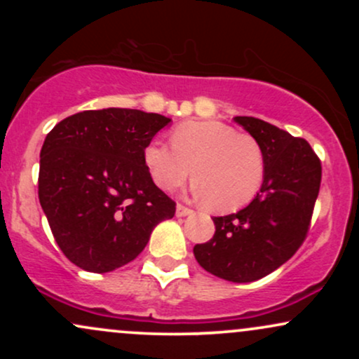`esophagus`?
I'll return each mask as SVG.
<instances>
[{"label":"esophagus","instance_id":"esophagus-1","mask_svg":"<svg viewBox=\"0 0 359 359\" xmlns=\"http://www.w3.org/2000/svg\"><path fill=\"white\" fill-rule=\"evenodd\" d=\"M192 212H194L192 209L185 208V205H182V204H177V209H175V214H177V217H184V216H189V214H192Z\"/></svg>","mask_w":359,"mask_h":359}]
</instances>
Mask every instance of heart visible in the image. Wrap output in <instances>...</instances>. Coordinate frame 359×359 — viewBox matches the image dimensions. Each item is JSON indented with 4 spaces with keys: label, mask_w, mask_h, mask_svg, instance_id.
<instances>
[{
    "label": "heart",
    "mask_w": 359,
    "mask_h": 359,
    "mask_svg": "<svg viewBox=\"0 0 359 359\" xmlns=\"http://www.w3.org/2000/svg\"><path fill=\"white\" fill-rule=\"evenodd\" d=\"M170 143L150 142L143 162L154 182L174 191L192 172L197 197L214 211H236L253 201L265 179V154L258 140L219 121H185Z\"/></svg>",
    "instance_id": "heart-1"
}]
</instances>
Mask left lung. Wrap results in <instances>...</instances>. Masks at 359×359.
Returning a JSON list of instances; mask_svg holds the SVG:
<instances>
[{
	"mask_svg": "<svg viewBox=\"0 0 359 359\" xmlns=\"http://www.w3.org/2000/svg\"><path fill=\"white\" fill-rule=\"evenodd\" d=\"M234 119L262 145L265 179L245 209L214 217V236L194 246V255L209 273L245 283L266 277L300 248L311 228L323 167L304 138L258 118Z\"/></svg>",
	"mask_w": 359,
	"mask_h": 359,
	"instance_id": "1",
	"label": "left lung"
}]
</instances>
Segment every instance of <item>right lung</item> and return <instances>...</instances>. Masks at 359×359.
Segmentation results:
<instances>
[{"label":"right lung","mask_w":359,"mask_h":359,"mask_svg":"<svg viewBox=\"0 0 359 359\" xmlns=\"http://www.w3.org/2000/svg\"><path fill=\"white\" fill-rule=\"evenodd\" d=\"M170 118L138 109L82 111L52 128L40 151L39 199L74 265L106 273L133 262L175 203L151 180L143 150Z\"/></svg>","instance_id":"add662e5"}]
</instances>
